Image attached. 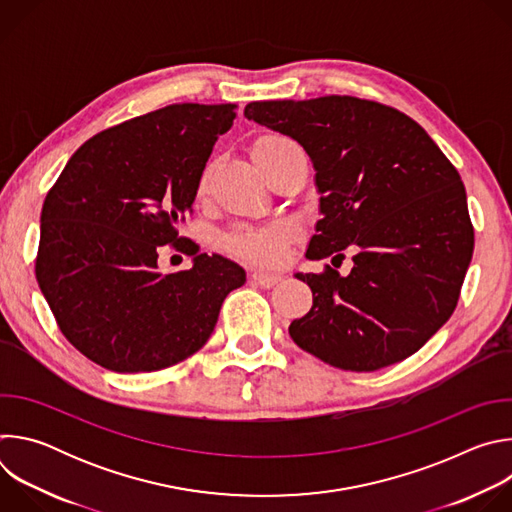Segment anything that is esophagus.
I'll return each mask as SVG.
<instances>
[{"label": "esophagus", "instance_id": "34e87169", "mask_svg": "<svg viewBox=\"0 0 512 512\" xmlns=\"http://www.w3.org/2000/svg\"><path fill=\"white\" fill-rule=\"evenodd\" d=\"M249 277H251L253 283H257V285H261V287H273V285H277V283L281 281L279 275H275V273H263V271H251Z\"/></svg>", "mask_w": 512, "mask_h": 512}]
</instances>
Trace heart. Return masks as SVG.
<instances>
[{"label": "heart", "mask_w": 512, "mask_h": 512, "mask_svg": "<svg viewBox=\"0 0 512 512\" xmlns=\"http://www.w3.org/2000/svg\"><path fill=\"white\" fill-rule=\"evenodd\" d=\"M281 143H289L285 137H263L255 143L253 158L277 148ZM208 186V170L202 172L198 180V194H204ZM298 237L296 227L291 223H275L269 227H239L227 235L225 243L231 253L257 265H277L283 261L289 245Z\"/></svg>", "instance_id": "obj_1"}]
</instances>
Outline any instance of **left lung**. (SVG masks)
Here are the masks:
<instances>
[{
	"instance_id": "8db88e82",
	"label": "left lung",
	"mask_w": 512,
	"mask_h": 512,
	"mask_svg": "<svg viewBox=\"0 0 512 512\" xmlns=\"http://www.w3.org/2000/svg\"><path fill=\"white\" fill-rule=\"evenodd\" d=\"M245 117L294 137L314 162L322 218L306 257L356 247L346 277L330 265L296 275L314 304L289 336L356 373L417 352L454 314L474 251L454 164L417 121L369 99L255 101Z\"/></svg>"
}]
</instances>
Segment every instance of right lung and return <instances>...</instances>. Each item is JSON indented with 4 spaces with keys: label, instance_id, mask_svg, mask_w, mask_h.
Listing matches in <instances>:
<instances>
[{
    "label": "right lung",
    "instance_id": "add662e5",
    "mask_svg": "<svg viewBox=\"0 0 512 512\" xmlns=\"http://www.w3.org/2000/svg\"><path fill=\"white\" fill-rule=\"evenodd\" d=\"M237 105L182 103L113 125L72 154L40 214L36 279L66 340L115 373H152L210 338L245 271L184 243L198 180ZM164 244L195 257L164 276Z\"/></svg>",
    "mask_w": 512,
    "mask_h": 512
}]
</instances>
